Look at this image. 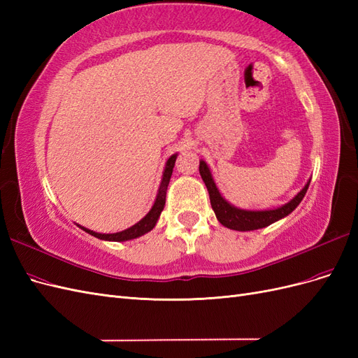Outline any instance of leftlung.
I'll return each mask as SVG.
<instances>
[{
	"label": "left lung",
	"mask_w": 358,
	"mask_h": 358,
	"mask_svg": "<svg viewBox=\"0 0 358 358\" xmlns=\"http://www.w3.org/2000/svg\"><path fill=\"white\" fill-rule=\"evenodd\" d=\"M200 175L204 182L206 188L209 191V197H210V204L212 209L216 215L218 221L227 227L230 230L236 231H252L258 229H264V227L273 224L279 220L285 218L292 210H294L300 201L305 197V194L309 188L310 180L306 182V185L297 192V196L292 197L288 203L276 209H262V210H254V209H241L237 206L231 204L230 201H227L222 194L220 192L218 187L213 180L212 171L209 166L206 164V161H200Z\"/></svg>",
	"instance_id": "1"
}]
</instances>
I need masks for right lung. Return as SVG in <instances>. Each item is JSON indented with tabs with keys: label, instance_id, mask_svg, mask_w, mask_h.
<instances>
[{
	"label": "right lung",
	"instance_id": "obj_1",
	"mask_svg": "<svg viewBox=\"0 0 358 358\" xmlns=\"http://www.w3.org/2000/svg\"><path fill=\"white\" fill-rule=\"evenodd\" d=\"M178 158V154H173L167 162H166V167H164V171H162V178H161V183H159V188H158V192H157V199L152 204V208H150V210L143 216L142 220H140L138 222H136L134 225L129 227V229L127 230H122L119 233H109V234H104V233H96V231H92L90 229H85V227L79 225L80 229L83 231H86L88 234L96 237V239H101V241H109V242H127V241H133V239H137V237L143 236L146 233H149L150 230L154 229V227L157 225L158 220H159V215L162 212V209H164L166 206V194H167V187H169V182H170V178H171V173H173V167H175V161Z\"/></svg>",
	"mask_w": 358,
	"mask_h": 358
}]
</instances>
